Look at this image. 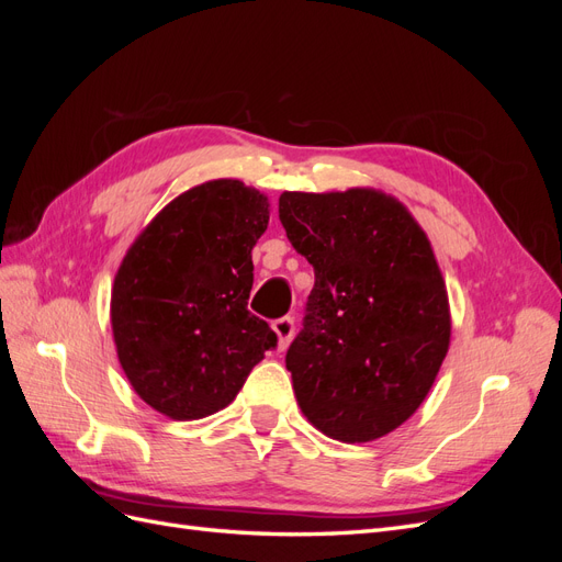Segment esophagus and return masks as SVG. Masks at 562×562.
Here are the masks:
<instances>
[{"instance_id":"obj_1","label":"esophagus","mask_w":562,"mask_h":562,"mask_svg":"<svg viewBox=\"0 0 562 562\" xmlns=\"http://www.w3.org/2000/svg\"><path fill=\"white\" fill-rule=\"evenodd\" d=\"M271 328H274L277 337H279V349L283 351L288 345H291V339L295 335V321L293 316H281L274 323H271Z\"/></svg>"}]
</instances>
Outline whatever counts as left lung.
<instances>
[{"label":"left lung","instance_id":"left-lung-1","mask_svg":"<svg viewBox=\"0 0 562 562\" xmlns=\"http://www.w3.org/2000/svg\"><path fill=\"white\" fill-rule=\"evenodd\" d=\"M279 220L314 267L302 330L285 351L302 413L342 443L382 438L427 398L450 345L427 234L375 190L283 192Z\"/></svg>","mask_w":562,"mask_h":562}]
</instances>
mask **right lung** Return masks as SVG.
<instances>
[{
  "mask_svg": "<svg viewBox=\"0 0 562 562\" xmlns=\"http://www.w3.org/2000/svg\"><path fill=\"white\" fill-rule=\"evenodd\" d=\"M267 196L239 180L180 194L135 239L114 277L112 333L131 386L173 419L223 411L277 333L248 312L250 250Z\"/></svg>",
  "mask_w": 562,
  "mask_h": 562,
  "instance_id": "1",
  "label": "right lung"
}]
</instances>
